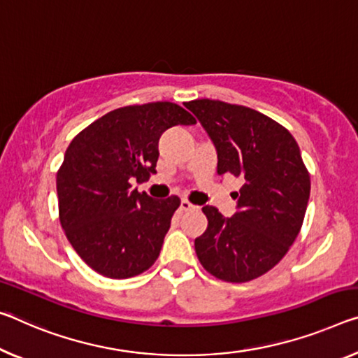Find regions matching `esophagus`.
<instances>
[{"mask_svg": "<svg viewBox=\"0 0 358 358\" xmlns=\"http://www.w3.org/2000/svg\"><path fill=\"white\" fill-rule=\"evenodd\" d=\"M192 208H196V206H192L189 201L183 199V201L180 202V210H181V212H188V210H192Z\"/></svg>", "mask_w": 358, "mask_h": 358, "instance_id": "34e87169", "label": "esophagus"}]
</instances>
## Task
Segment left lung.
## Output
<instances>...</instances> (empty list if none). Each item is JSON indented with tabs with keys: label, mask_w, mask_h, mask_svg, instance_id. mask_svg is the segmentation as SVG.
Returning <instances> with one entry per match:
<instances>
[{
	"label": "left lung",
	"mask_w": 358,
	"mask_h": 358,
	"mask_svg": "<svg viewBox=\"0 0 358 358\" xmlns=\"http://www.w3.org/2000/svg\"><path fill=\"white\" fill-rule=\"evenodd\" d=\"M199 119L218 155V175L241 177L237 212L224 218L202 208L206 232L194 241L203 269L224 282H248L285 257L301 231L310 177L288 130L242 105L192 100L185 105Z\"/></svg>",
	"instance_id": "obj_1"
}]
</instances>
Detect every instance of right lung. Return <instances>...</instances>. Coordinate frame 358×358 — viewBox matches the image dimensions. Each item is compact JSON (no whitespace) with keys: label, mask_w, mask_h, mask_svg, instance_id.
<instances>
[{"label":"right lung","mask_w":358,"mask_h":358,"mask_svg":"<svg viewBox=\"0 0 358 358\" xmlns=\"http://www.w3.org/2000/svg\"><path fill=\"white\" fill-rule=\"evenodd\" d=\"M196 119L170 101L106 113L71 140L57 172L59 218L71 247L99 274L129 279L161 253L177 196L155 201L132 189L156 173L159 138Z\"/></svg>","instance_id":"right-lung-1"}]
</instances>
